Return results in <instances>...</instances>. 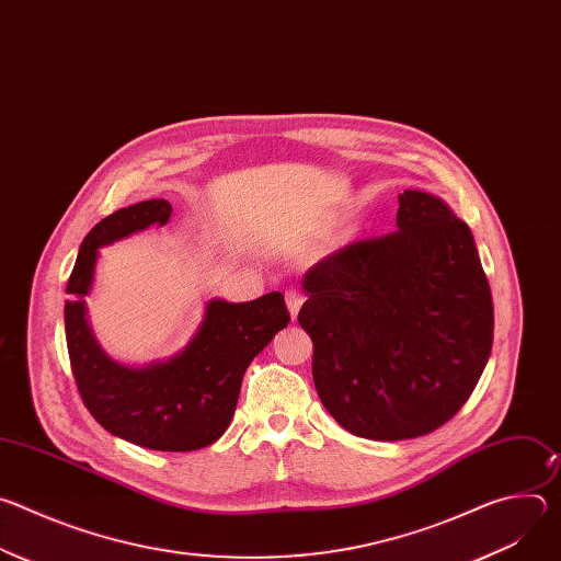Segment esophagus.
Listing matches in <instances>:
<instances>
[{
	"label": "esophagus",
	"mask_w": 561,
	"mask_h": 561,
	"mask_svg": "<svg viewBox=\"0 0 561 561\" xmlns=\"http://www.w3.org/2000/svg\"><path fill=\"white\" fill-rule=\"evenodd\" d=\"M301 304H304V299H301L299 293H295V290H288V293H286V308H288L290 319H297V312H299Z\"/></svg>",
	"instance_id": "obj_1"
}]
</instances>
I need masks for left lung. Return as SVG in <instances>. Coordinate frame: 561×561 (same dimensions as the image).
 Wrapping results in <instances>:
<instances>
[{"mask_svg": "<svg viewBox=\"0 0 561 561\" xmlns=\"http://www.w3.org/2000/svg\"><path fill=\"white\" fill-rule=\"evenodd\" d=\"M319 399L348 433L428 435L482 377L493 299L470 228L435 195H399L397 230L348 244L301 277Z\"/></svg>", "mask_w": 561, "mask_h": 561, "instance_id": "left-lung-1", "label": "left lung"}]
</instances>
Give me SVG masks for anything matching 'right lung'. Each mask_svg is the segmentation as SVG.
Segmentation results:
<instances>
[{
  "instance_id": "add662e5",
  "label": "right lung",
  "mask_w": 561,
  "mask_h": 561,
  "mask_svg": "<svg viewBox=\"0 0 561 561\" xmlns=\"http://www.w3.org/2000/svg\"><path fill=\"white\" fill-rule=\"evenodd\" d=\"M171 215L167 199H146L93 226L66 286L70 299L64 304V327L75 383L91 415L130 444L186 453L224 435L249 364L288 327L290 317L277 290L242 304L210 299L195 335L171 359L126 366L108 357L87 317L100 249L152 224L164 226Z\"/></svg>"
}]
</instances>
